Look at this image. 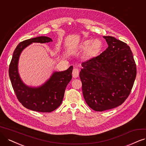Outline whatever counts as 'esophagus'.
Wrapping results in <instances>:
<instances>
[{"label": "esophagus", "instance_id": "34e87169", "mask_svg": "<svg viewBox=\"0 0 146 146\" xmlns=\"http://www.w3.org/2000/svg\"><path fill=\"white\" fill-rule=\"evenodd\" d=\"M79 70L78 68H74L73 70V72H72V75L73 77L74 78H76L79 76Z\"/></svg>", "mask_w": 146, "mask_h": 146}]
</instances>
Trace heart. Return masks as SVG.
<instances>
[{"mask_svg":"<svg viewBox=\"0 0 146 146\" xmlns=\"http://www.w3.org/2000/svg\"><path fill=\"white\" fill-rule=\"evenodd\" d=\"M98 41V40H93L92 41H91L90 43L89 44L90 41H85L83 42V44L85 46H87L89 44L88 48H89V49H90V50H98L99 48V46H96V42Z\"/></svg>","mask_w":146,"mask_h":146,"instance_id":"1","label":"heart"}]
</instances>
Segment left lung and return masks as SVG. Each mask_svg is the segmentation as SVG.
<instances>
[{"label": "left lung", "mask_w": 146, "mask_h": 146, "mask_svg": "<svg viewBox=\"0 0 146 146\" xmlns=\"http://www.w3.org/2000/svg\"><path fill=\"white\" fill-rule=\"evenodd\" d=\"M108 47L82 64L79 73L87 104L96 111L121 105L130 94L137 67L130 47L111 36H104Z\"/></svg>", "instance_id": "obj_1"}]
</instances>
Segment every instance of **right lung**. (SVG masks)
I'll use <instances>...</instances> for the list:
<instances>
[{"label":"right lung","mask_w":146,"mask_h":146,"mask_svg":"<svg viewBox=\"0 0 146 146\" xmlns=\"http://www.w3.org/2000/svg\"><path fill=\"white\" fill-rule=\"evenodd\" d=\"M49 37L41 36L20 42L14 51L9 68V76L16 96L20 103L29 110L50 112L60 106L67 85L72 78L73 66L61 72H54L50 78L38 87H31L21 80L19 73V61L21 53L33 42L52 41Z\"/></svg>","instance_id":"obj_1"}]
</instances>
